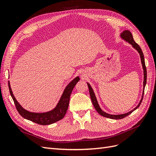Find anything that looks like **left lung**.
Returning <instances> with one entry per match:
<instances>
[{
    "label": "left lung",
    "instance_id": "obj_1",
    "mask_svg": "<svg viewBox=\"0 0 156 156\" xmlns=\"http://www.w3.org/2000/svg\"><path fill=\"white\" fill-rule=\"evenodd\" d=\"M120 37L124 41L127 42L129 43L133 48L135 49L136 51L138 52V53L139 54L140 58V62H141V64H142V67H143V75H144V81H143V94H142V96H141V99L139 103V104L136 105V107H135L133 109H132L131 111L127 112L126 113H124V114H120V115H112V114H108V113L103 111L100 106L99 105L98 102L97 100L96 96L95 95V93H94L93 89L91 87L90 84L88 82L87 83L88 84V89H89V92H90V98L92 102L93 103V105L94 107V108H96V110L97 111V112L100 114V115L106 117V118H108V119H114V120H119V119H124L126 116H128L129 115H130L131 112H133L134 111H135L136 108H138L140 106V103H142L143 101V96H144V88L146 86V66H145V62H144V55L142 51V49H140V48L139 47V45L136 43V42L134 41L133 36H132L131 33L129 30H125L123 32H122L120 34Z\"/></svg>",
    "mask_w": 156,
    "mask_h": 156
}]
</instances>
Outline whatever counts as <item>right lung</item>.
I'll list each match as a JSON object with an SVG mask.
<instances>
[{
    "instance_id": "1",
    "label": "right lung",
    "mask_w": 156,
    "mask_h": 156,
    "mask_svg": "<svg viewBox=\"0 0 156 156\" xmlns=\"http://www.w3.org/2000/svg\"><path fill=\"white\" fill-rule=\"evenodd\" d=\"M79 80L80 78L79 76H77L74 78L72 81L69 82L64 88L62 96H61L55 107L49 111L44 112H34L25 109L20 104V103L17 101L15 96H14L10 87V81H8V87L9 90H10V95L13 99L14 103H15L17 110L20 115L24 119L30 120L34 122V123L45 126L55 123V122L63 119L68 110L71 94H72L73 88L76 85L77 83Z\"/></svg>"
}]
</instances>
